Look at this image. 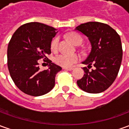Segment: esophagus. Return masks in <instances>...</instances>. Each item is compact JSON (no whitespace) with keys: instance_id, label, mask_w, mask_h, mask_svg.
Segmentation results:
<instances>
[{"instance_id":"obj_1","label":"esophagus","mask_w":129,"mask_h":129,"mask_svg":"<svg viewBox=\"0 0 129 129\" xmlns=\"http://www.w3.org/2000/svg\"><path fill=\"white\" fill-rule=\"evenodd\" d=\"M63 69L65 70H69V71H72V70H74L73 67H64Z\"/></svg>"}]
</instances>
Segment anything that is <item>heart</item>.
I'll return each mask as SVG.
<instances>
[{
  "instance_id": "b5f03b06",
  "label": "heart",
  "mask_w": 129,
  "mask_h": 129,
  "mask_svg": "<svg viewBox=\"0 0 129 129\" xmlns=\"http://www.w3.org/2000/svg\"><path fill=\"white\" fill-rule=\"evenodd\" d=\"M67 38L70 39L71 42L75 45L80 42H82L81 37L76 33H70L67 35ZM59 40V37H55L53 39L51 43V48L53 49H56L57 48ZM79 59V57L76 54L62 53L59 55L56 56L55 58V62L60 66L64 67H70L72 66L74 64H75Z\"/></svg>"
}]
</instances>
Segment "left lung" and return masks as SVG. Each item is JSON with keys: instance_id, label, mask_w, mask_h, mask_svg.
Listing matches in <instances>:
<instances>
[{"instance_id": "obj_1", "label": "left lung", "mask_w": 129, "mask_h": 129, "mask_svg": "<svg viewBox=\"0 0 129 129\" xmlns=\"http://www.w3.org/2000/svg\"><path fill=\"white\" fill-rule=\"evenodd\" d=\"M75 30L86 36L91 49L82 64L84 75L77 81L81 90L100 93L113 83L122 59V46L119 35L111 26L98 22H89L76 26ZM92 66L94 69L89 70Z\"/></svg>"}]
</instances>
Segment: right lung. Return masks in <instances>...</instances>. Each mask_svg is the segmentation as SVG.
Listing matches in <instances>:
<instances>
[{
	"label": "right lung",
	"mask_w": 129,
	"mask_h": 129,
	"mask_svg": "<svg viewBox=\"0 0 129 129\" xmlns=\"http://www.w3.org/2000/svg\"><path fill=\"white\" fill-rule=\"evenodd\" d=\"M57 32L42 23L29 22L19 27L9 42V72L17 87L27 95H43L55 86L56 74L62 68L48 59V69L41 72L38 60L50 54L51 41Z\"/></svg>",
	"instance_id": "obj_1"
}]
</instances>
